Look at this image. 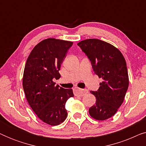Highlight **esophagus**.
<instances>
[{
  "label": "esophagus",
  "instance_id": "obj_1",
  "mask_svg": "<svg viewBox=\"0 0 146 146\" xmlns=\"http://www.w3.org/2000/svg\"><path fill=\"white\" fill-rule=\"evenodd\" d=\"M88 92V90H86V89H80V88H76L74 90V95L76 96H83L84 95L86 94H87Z\"/></svg>",
  "mask_w": 146,
  "mask_h": 146
}]
</instances>
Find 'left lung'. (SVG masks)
<instances>
[{"label":"left lung","instance_id":"1","mask_svg":"<svg viewBox=\"0 0 146 146\" xmlns=\"http://www.w3.org/2000/svg\"><path fill=\"white\" fill-rule=\"evenodd\" d=\"M78 45L90 60L94 73L102 79L99 89L90 91L96 102L89 113L97 120H105L116 113L128 88L125 58L117 48L101 40L86 39Z\"/></svg>","mask_w":146,"mask_h":146}]
</instances>
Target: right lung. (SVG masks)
<instances>
[{
  "label": "right lung",
  "instance_id": "1",
  "mask_svg": "<svg viewBox=\"0 0 146 146\" xmlns=\"http://www.w3.org/2000/svg\"><path fill=\"white\" fill-rule=\"evenodd\" d=\"M72 42L48 38L36 45L26 62L23 86L30 106L44 122L51 125L60 124L68 113L65 104L74 96L72 89L55 85L59 79L61 64Z\"/></svg>",
  "mask_w": 146,
  "mask_h": 146
}]
</instances>
